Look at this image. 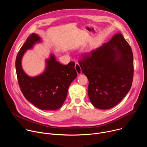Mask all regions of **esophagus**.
<instances>
[{
	"mask_svg": "<svg viewBox=\"0 0 147 147\" xmlns=\"http://www.w3.org/2000/svg\"><path fill=\"white\" fill-rule=\"evenodd\" d=\"M75 69H76V71H77V74H78V75H80V74H81L82 73V71H81V68H80V65H79V64L78 63H77V62H76Z\"/></svg>",
	"mask_w": 147,
	"mask_h": 147,
	"instance_id": "esophagus-1",
	"label": "esophagus"
}]
</instances>
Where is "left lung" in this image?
Segmentation results:
<instances>
[{
    "mask_svg": "<svg viewBox=\"0 0 147 147\" xmlns=\"http://www.w3.org/2000/svg\"><path fill=\"white\" fill-rule=\"evenodd\" d=\"M79 65L89 81L90 100L98 109L114 107L131 88L133 55L130 46L120 32L86 54Z\"/></svg>",
    "mask_w": 147,
    "mask_h": 147,
    "instance_id": "obj_1",
    "label": "left lung"
}]
</instances>
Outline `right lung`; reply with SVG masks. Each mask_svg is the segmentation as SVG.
Wrapping results in <instances>:
<instances>
[{"mask_svg": "<svg viewBox=\"0 0 147 147\" xmlns=\"http://www.w3.org/2000/svg\"><path fill=\"white\" fill-rule=\"evenodd\" d=\"M42 39L32 33L20 49L16 60V69L20 87L27 100L44 111L59 109L65 101L69 87L77 77L75 63L63 65L56 60L51 53L45 59V67L42 73L31 77L26 74L22 67V59L27 50L32 49Z\"/></svg>", "mask_w": 147, "mask_h": 147, "instance_id": "right-lung-1", "label": "right lung"}]
</instances>
